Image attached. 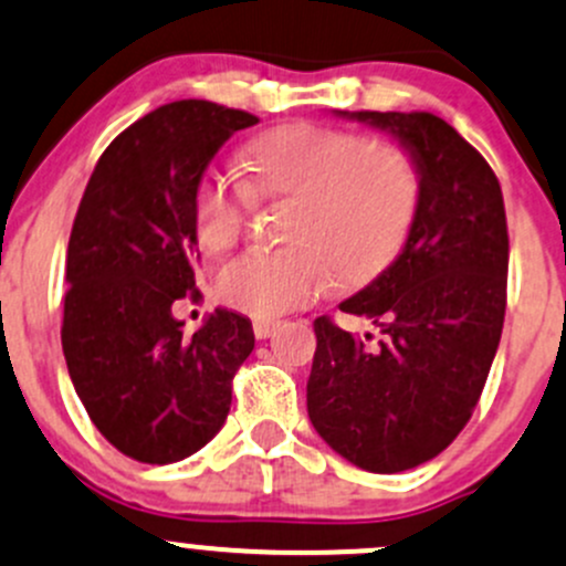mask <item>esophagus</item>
I'll use <instances>...</instances> for the list:
<instances>
[{
	"instance_id": "34e87169",
	"label": "esophagus",
	"mask_w": 566,
	"mask_h": 566,
	"mask_svg": "<svg viewBox=\"0 0 566 566\" xmlns=\"http://www.w3.org/2000/svg\"><path fill=\"white\" fill-rule=\"evenodd\" d=\"M277 329V322H264V318H259V322H253V335L259 337V340H266V337H272V332Z\"/></svg>"
}]
</instances>
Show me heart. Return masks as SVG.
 I'll return each instance as SVG.
<instances>
[{"mask_svg":"<svg viewBox=\"0 0 566 566\" xmlns=\"http://www.w3.org/2000/svg\"><path fill=\"white\" fill-rule=\"evenodd\" d=\"M242 188L218 168L198 179L190 234L203 253L237 242L244 196L289 201L283 250H250L214 275V296L244 316L275 318L335 283L368 281L400 253L417 220L422 179L411 157L384 142L296 122L242 153Z\"/></svg>","mask_w":566,"mask_h":566,"instance_id":"heart-1","label":"heart"}]
</instances>
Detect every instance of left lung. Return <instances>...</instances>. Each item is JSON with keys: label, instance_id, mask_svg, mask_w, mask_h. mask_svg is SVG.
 <instances>
[{"label": "left lung", "instance_id": "left-lung-1", "mask_svg": "<svg viewBox=\"0 0 566 566\" xmlns=\"http://www.w3.org/2000/svg\"><path fill=\"white\" fill-rule=\"evenodd\" d=\"M389 133L422 201L398 259L340 302L378 335L316 318L307 417L348 463L398 474L436 458L471 419L501 340L510 237L488 160L428 111H337Z\"/></svg>", "mask_w": 566, "mask_h": 566}]
</instances>
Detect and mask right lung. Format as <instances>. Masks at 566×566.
<instances>
[{"label": "right lung", "instance_id": "1", "mask_svg": "<svg viewBox=\"0 0 566 566\" xmlns=\"http://www.w3.org/2000/svg\"><path fill=\"white\" fill-rule=\"evenodd\" d=\"M259 116L177 101L108 144L67 244L62 352L95 428L138 463L201 450L231 409V381L255 346L250 318L218 307L185 335L171 305L198 300L190 198L237 130Z\"/></svg>", "mask_w": 566, "mask_h": 566}]
</instances>
